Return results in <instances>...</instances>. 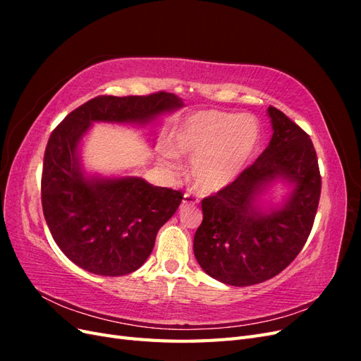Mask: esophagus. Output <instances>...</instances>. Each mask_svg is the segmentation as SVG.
Masks as SVG:
<instances>
[{"instance_id":"1","label":"esophagus","mask_w":361,"mask_h":361,"mask_svg":"<svg viewBox=\"0 0 361 361\" xmlns=\"http://www.w3.org/2000/svg\"><path fill=\"white\" fill-rule=\"evenodd\" d=\"M197 202H199V199L195 197L194 194H191V192H185L183 194V200H182L183 204H195Z\"/></svg>"}]
</instances>
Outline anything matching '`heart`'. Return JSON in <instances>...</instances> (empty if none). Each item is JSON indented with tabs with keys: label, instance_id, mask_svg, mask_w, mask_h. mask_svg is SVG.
Segmentation results:
<instances>
[{
	"label": "heart",
	"instance_id": "obj_1",
	"mask_svg": "<svg viewBox=\"0 0 361 361\" xmlns=\"http://www.w3.org/2000/svg\"><path fill=\"white\" fill-rule=\"evenodd\" d=\"M260 130L253 117L216 110L185 116L173 130L169 166L176 155L192 159L191 178L202 192H216L244 171L259 145Z\"/></svg>",
	"mask_w": 361,
	"mask_h": 361
}]
</instances>
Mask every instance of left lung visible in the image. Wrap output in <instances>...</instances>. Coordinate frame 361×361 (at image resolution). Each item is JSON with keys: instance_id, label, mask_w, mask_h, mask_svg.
I'll return each instance as SVG.
<instances>
[{"instance_id": "obj_1", "label": "left lung", "mask_w": 361, "mask_h": 361, "mask_svg": "<svg viewBox=\"0 0 361 361\" xmlns=\"http://www.w3.org/2000/svg\"><path fill=\"white\" fill-rule=\"evenodd\" d=\"M272 137L253 166L202 200L203 221L194 256L212 279L250 286L276 277L298 256L310 235L321 195L318 158L310 137L274 106ZM281 180L291 187L280 205L259 199Z\"/></svg>"}]
</instances>
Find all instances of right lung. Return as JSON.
Instances as JSON below:
<instances>
[{
	"instance_id": "1",
	"label": "right lung",
	"mask_w": 361,
	"mask_h": 361,
	"mask_svg": "<svg viewBox=\"0 0 361 361\" xmlns=\"http://www.w3.org/2000/svg\"><path fill=\"white\" fill-rule=\"evenodd\" d=\"M183 106L173 93L97 96L64 117L48 140L42 173V207L54 241L75 265L96 276L137 271L150 256L157 233L183 194L138 176L89 174L81 141L93 123L146 126Z\"/></svg>"
}]
</instances>
